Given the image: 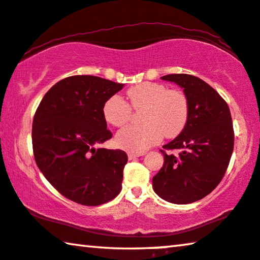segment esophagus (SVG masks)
<instances>
[{"mask_svg":"<svg viewBox=\"0 0 260 260\" xmlns=\"http://www.w3.org/2000/svg\"><path fill=\"white\" fill-rule=\"evenodd\" d=\"M142 155H145V153H128V158L129 160H133V158L142 156Z\"/></svg>","mask_w":260,"mask_h":260,"instance_id":"1","label":"esophagus"}]
</instances>
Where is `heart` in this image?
Masks as SVG:
<instances>
[{
  "label": "heart",
  "mask_w": 260,
  "mask_h": 260,
  "mask_svg": "<svg viewBox=\"0 0 260 260\" xmlns=\"http://www.w3.org/2000/svg\"><path fill=\"white\" fill-rule=\"evenodd\" d=\"M129 105L121 96L113 95L104 105V118L110 125L123 127L133 111L142 112V126H129L119 132L115 142L120 148L142 153L161 141L162 137L174 138L187 125L189 102L185 93L158 83H141L127 91Z\"/></svg>",
  "instance_id": "1"
}]
</instances>
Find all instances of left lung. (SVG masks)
<instances>
[{"instance_id": "obj_1", "label": "left lung", "mask_w": 260, "mask_h": 260, "mask_svg": "<svg viewBox=\"0 0 260 260\" xmlns=\"http://www.w3.org/2000/svg\"><path fill=\"white\" fill-rule=\"evenodd\" d=\"M174 81L188 96L187 125L164 146V166L153 177V189L175 204L196 202L222 181L234 150L235 133L229 106L210 85L195 76L179 73L161 77ZM166 150H179L177 155Z\"/></svg>"}]
</instances>
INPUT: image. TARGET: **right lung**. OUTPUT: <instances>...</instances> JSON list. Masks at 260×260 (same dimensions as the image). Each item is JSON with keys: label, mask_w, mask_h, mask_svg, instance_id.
I'll use <instances>...</instances> for the list:
<instances>
[{"label": "right lung", "mask_w": 260, "mask_h": 260, "mask_svg": "<svg viewBox=\"0 0 260 260\" xmlns=\"http://www.w3.org/2000/svg\"><path fill=\"white\" fill-rule=\"evenodd\" d=\"M122 87L95 76L68 77L53 85L37 107L35 161L53 188L73 202L95 207L121 190L127 154L95 146L112 138L103 108Z\"/></svg>", "instance_id": "right-lung-1"}]
</instances>
